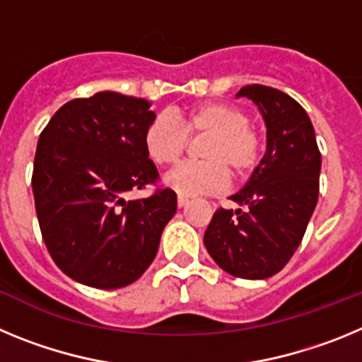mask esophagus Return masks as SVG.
<instances>
[{
  "mask_svg": "<svg viewBox=\"0 0 362 362\" xmlns=\"http://www.w3.org/2000/svg\"><path fill=\"white\" fill-rule=\"evenodd\" d=\"M177 204H179V206H187V204H188V196H185V194H179V196H177Z\"/></svg>",
  "mask_w": 362,
  "mask_h": 362,
  "instance_id": "1",
  "label": "esophagus"
}]
</instances>
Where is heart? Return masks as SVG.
Instances as JSON below:
<instances>
[{"instance_id":"heart-1","label":"heart","mask_w":362,"mask_h":362,"mask_svg":"<svg viewBox=\"0 0 362 362\" xmlns=\"http://www.w3.org/2000/svg\"><path fill=\"white\" fill-rule=\"evenodd\" d=\"M153 117L143 134L148 158L156 165L179 161L188 146V136L209 134L201 145L203 161H185L166 175V185L179 194H216L230 183V172L238 177L250 174L261 159V137L248 124L241 108L219 101L192 105L177 114Z\"/></svg>"}]
</instances>
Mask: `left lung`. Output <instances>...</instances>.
<instances>
[{
  "label": "left lung",
  "instance_id": "left-lung-1",
  "mask_svg": "<svg viewBox=\"0 0 362 362\" xmlns=\"http://www.w3.org/2000/svg\"><path fill=\"white\" fill-rule=\"evenodd\" d=\"M267 123V153L250 181L230 199L245 210L219 209L204 232V246L230 276L267 279L286 267L303 241L319 197V152L308 114L288 94L246 85Z\"/></svg>",
  "mask_w": 362,
  "mask_h": 362
}]
</instances>
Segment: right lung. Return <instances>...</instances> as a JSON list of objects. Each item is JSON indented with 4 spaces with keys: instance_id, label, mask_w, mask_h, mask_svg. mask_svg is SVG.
I'll return each instance as SVG.
<instances>
[{
    "instance_id": "add662e5",
    "label": "right lung",
    "mask_w": 362,
    "mask_h": 362,
    "mask_svg": "<svg viewBox=\"0 0 362 362\" xmlns=\"http://www.w3.org/2000/svg\"><path fill=\"white\" fill-rule=\"evenodd\" d=\"M150 105L117 92L72 99L37 141L32 192L41 235L59 270L92 288L139 279L177 209L143 145L156 117ZM148 184L156 185L148 198L126 201Z\"/></svg>"
}]
</instances>
